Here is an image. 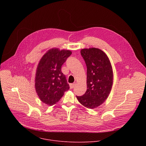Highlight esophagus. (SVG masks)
I'll use <instances>...</instances> for the list:
<instances>
[{
  "mask_svg": "<svg viewBox=\"0 0 146 146\" xmlns=\"http://www.w3.org/2000/svg\"><path fill=\"white\" fill-rule=\"evenodd\" d=\"M74 86H75V84H70V88L72 89L74 87Z\"/></svg>",
  "mask_w": 146,
  "mask_h": 146,
  "instance_id": "esophagus-1",
  "label": "esophagus"
}]
</instances>
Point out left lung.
Listing matches in <instances>:
<instances>
[{
  "mask_svg": "<svg viewBox=\"0 0 146 146\" xmlns=\"http://www.w3.org/2000/svg\"><path fill=\"white\" fill-rule=\"evenodd\" d=\"M87 68L86 93L76 96L86 108L94 109L105 102L110 93L113 81V72L107 55L96 48L81 50Z\"/></svg>",
  "mask_w": 146,
  "mask_h": 146,
  "instance_id": "left-lung-1",
  "label": "left lung"
}]
</instances>
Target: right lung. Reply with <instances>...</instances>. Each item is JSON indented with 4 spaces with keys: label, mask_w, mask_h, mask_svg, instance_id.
Wrapping results in <instances>:
<instances>
[{
    "label": "right lung",
    "mask_w": 146,
    "mask_h": 146,
    "mask_svg": "<svg viewBox=\"0 0 146 146\" xmlns=\"http://www.w3.org/2000/svg\"><path fill=\"white\" fill-rule=\"evenodd\" d=\"M68 50H49L39 61L35 76V89L41 102L48 106L56 104L69 89L62 65L72 54Z\"/></svg>",
    "instance_id": "right-lung-1"
}]
</instances>
